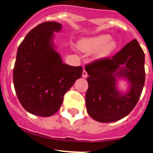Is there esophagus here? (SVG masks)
<instances>
[{
  "label": "esophagus",
  "mask_w": 153,
  "mask_h": 153,
  "mask_svg": "<svg viewBox=\"0 0 153 153\" xmlns=\"http://www.w3.org/2000/svg\"><path fill=\"white\" fill-rule=\"evenodd\" d=\"M82 76H83V78L87 77V76H88V74H87V72H86V70H83V74H82Z\"/></svg>",
  "instance_id": "34e87169"
}]
</instances>
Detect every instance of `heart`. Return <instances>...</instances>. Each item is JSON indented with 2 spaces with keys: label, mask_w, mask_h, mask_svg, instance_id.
I'll return each instance as SVG.
<instances>
[{
  "label": "heart",
  "mask_w": 153,
  "mask_h": 153,
  "mask_svg": "<svg viewBox=\"0 0 153 153\" xmlns=\"http://www.w3.org/2000/svg\"><path fill=\"white\" fill-rule=\"evenodd\" d=\"M110 36L107 34H101L99 36L86 38L81 40L79 47L84 52H93L100 50L98 56L100 57H106L109 56L116 48V43L110 40Z\"/></svg>",
  "instance_id": "obj_1"
}]
</instances>
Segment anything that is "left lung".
I'll use <instances>...</instances> for the list:
<instances>
[{
  "mask_svg": "<svg viewBox=\"0 0 153 153\" xmlns=\"http://www.w3.org/2000/svg\"><path fill=\"white\" fill-rule=\"evenodd\" d=\"M125 64L126 68L121 65ZM145 54L134 39L112 57L95 60L85 66L89 76L86 93L87 113L100 123H111L126 117L140 100L145 83ZM130 82L128 93L116 89V76Z\"/></svg>",
  "mask_w": 153,
  "mask_h": 153,
  "instance_id": "obj_1",
  "label": "left lung"
}]
</instances>
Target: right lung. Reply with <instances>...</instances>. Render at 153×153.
<instances>
[{"label":"right lung","mask_w":153,"mask_h":153,"mask_svg":"<svg viewBox=\"0 0 153 153\" xmlns=\"http://www.w3.org/2000/svg\"><path fill=\"white\" fill-rule=\"evenodd\" d=\"M61 24L47 21L27 33L17 49L13 86L23 107L39 117H51L60 109L63 96L81 77L83 68L63 63L51 40Z\"/></svg>","instance_id":"1"}]
</instances>
